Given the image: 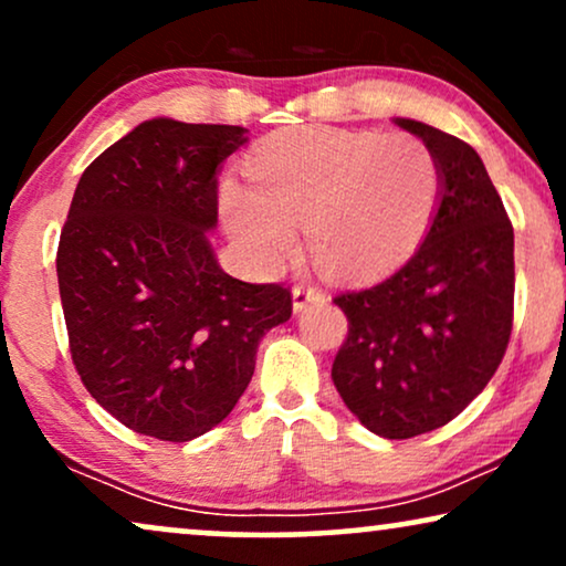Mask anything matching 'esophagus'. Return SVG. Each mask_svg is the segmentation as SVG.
Here are the masks:
<instances>
[{"label": "esophagus", "instance_id": "obj_1", "mask_svg": "<svg viewBox=\"0 0 566 566\" xmlns=\"http://www.w3.org/2000/svg\"><path fill=\"white\" fill-rule=\"evenodd\" d=\"M321 300H324V292L311 287V284H300V287L292 290V307H295V313H300L311 303H321Z\"/></svg>", "mask_w": 566, "mask_h": 566}]
</instances>
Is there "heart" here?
<instances>
[{
	"mask_svg": "<svg viewBox=\"0 0 566 566\" xmlns=\"http://www.w3.org/2000/svg\"><path fill=\"white\" fill-rule=\"evenodd\" d=\"M250 185L227 180V230L259 263H274L305 224L311 255L339 279H376L410 259L441 196V169L415 135L295 127L248 161Z\"/></svg>",
	"mask_w": 566,
	"mask_h": 566,
	"instance_id": "1",
	"label": "heart"
}]
</instances>
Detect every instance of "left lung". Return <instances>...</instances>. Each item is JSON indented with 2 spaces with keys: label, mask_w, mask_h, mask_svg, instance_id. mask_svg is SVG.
I'll list each match as a JSON object with an SVG mask.
<instances>
[{
  "label": "left lung",
  "mask_w": 566,
  "mask_h": 566,
  "mask_svg": "<svg viewBox=\"0 0 566 566\" xmlns=\"http://www.w3.org/2000/svg\"><path fill=\"white\" fill-rule=\"evenodd\" d=\"M395 125L431 148L441 196L423 242L395 274L334 303L349 332L332 378L349 412L384 439L447 426L506 353L514 232L473 146L418 119Z\"/></svg>",
  "instance_id": "8db88e82"
}]
</instances>
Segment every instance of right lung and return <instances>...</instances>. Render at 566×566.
I'll use <instances>...</instances> for the list:
<instances>
[{"label": "right lung", "mask_w": 566, "mask_h": 566, "mask_svg": "<svg viewBox=\"0 0 566 566\" xmlns=\"http://www.w3.org/2000/svg\"><path fill=\"white\" fill-rule=\"evenodd\" d=\"M238 125L154 117L77 182L56 250L70 353L91 397L135 433L192 441L219 426L255 370L290 290L219 266L217 171Z\"/></svg>", "instance_id": "add662e5"}]
</instances>
